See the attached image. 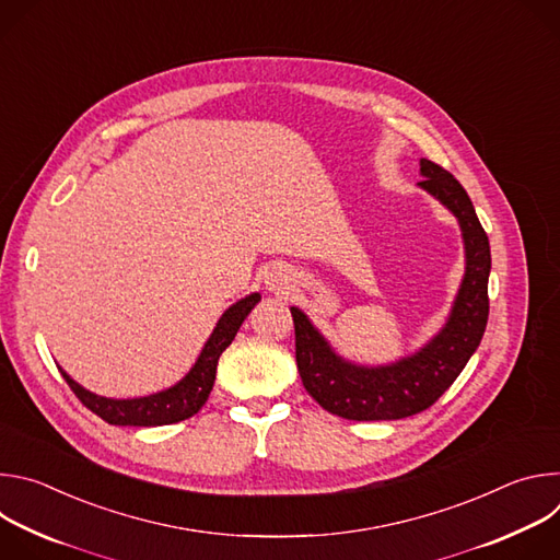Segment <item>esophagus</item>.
<instances>
[{
  "label": "esophagus",
  "mask_w": 560,
  "mask_h": 560,
  "mask_svg": "<svg viewBox=\"0 0 560 560\" xmlns=\"http://www.w3.org/2000/svg\"><path fill=\"white\" fill-rule=\"evenodd\" d=\"M268 285H270V290H281L283 285H288V275L281 268H275L268 275Z\"/></svg>",
  "instance_id": "esophagus-1"
}]
</instances>
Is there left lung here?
Masks as SVG:
<instances>
[{"label":"left lung","mask_w":560,"mask_h":560,"mask_svg":"<svg viewBox=\"0 0 560 560\" xmlns=\"http://www.w3.org/2000/svg\"><path fill=\"white\" fill-rule=\"evenodd\" d=\"M421 175L419 186L456 214L465 238V277L445 328L415 357L387 368H357L332 352L301 310L290 307L303 387L324 410L348 421H396L434 406L463 372L488 326V234L465 188L443 166L421 159Z\"/></svg>","instance_id":"1"}]
</instances>
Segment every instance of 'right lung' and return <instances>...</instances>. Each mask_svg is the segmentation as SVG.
<instances>
[{"label":"right lung","mask_w":560,"mask_h":560,"mask_svg":"<svg viewBox=\"0 0 560 560\" xmlns=\"http://www.w3.org/2000/svg\"><path fill=\"white\" fill-rule=\"evenodd\" d=\"M259 294H250L242 301H236L232 307L223 312L214 332L210 335L201 357L197 359L195 368L171 389L156 392L143 398H126V401H115V398L97 396L89 389H84L79 383H74L61 368V376L66 378L68 387L74 392V396L82 401L91 412L102 417L110 425H137V428H150V425H171L186 421L195 417L208 401L210 389L214 385L217 363L221 352L232 343L234 335L242 328L244 318L250 314V310L259 303Z\"/></svg>","instance_id":"add662e5"}]
</instances>
